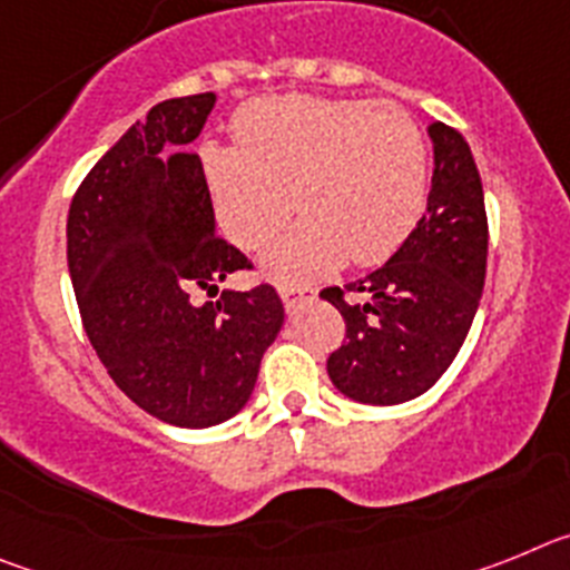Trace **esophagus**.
<instances>
[{"label":"esophagus","instance_id":"esophagus-1","mask_svg":"<svg viewBox=\"0 0 570 570\" xmlns=\"http://www.w3.org/2000/svg\"><path fill=\"white\" fill-rule=\"evenodd\" d=\"M314 294L311 288H299V285H279V296L282 302H285V308L294 311L296 305H299L302 299H308V296Z\"/></svg>","mask_w":570,"mask_h":570}]
</instances>
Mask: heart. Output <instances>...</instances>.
Returning <instances> with one entry per match:
<instances>
[{
    "label": "heart",
    "instance_id": "heart-1",
    "mask_svg": "<svg viewBox=\"0 0 570 570\" xmlns=\"http://www.w3.org/2000/svg\"><path fill=\"white\" fill-rule=\"evenodd\" d=\"M199 156L216 219L239 248L268 245L294 205L305 216L262 256L274 279H320L345 259L376 265L425 214L428 142L400 105L254 99L236 114L234 145L205 142Z\"/></svg>",
    "mask_w": 570,
    "mask_h": 570
}]
</instances>
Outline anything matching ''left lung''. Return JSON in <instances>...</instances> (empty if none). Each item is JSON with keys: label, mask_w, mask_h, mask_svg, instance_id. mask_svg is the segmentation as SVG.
<instances>
[{"label": "left lung", "mask_w": 570, "mask_h": 570, "mask_svg": "<svg viewBox=\"0 0 570 570\" xmlns=\"http://www.w3.org/2000/svg\"><path fill=\"white\" fill-rule=\"evenodd\" d=\"M434 176L428 208L382 268L325 288L345 320V345L328 360L340 394L362 405H400L434 387L460 354L485 285L488 219L471 148L442 122L428 125Z\"/></svg>", "instance_id": "8db88e82"}]
</instances>
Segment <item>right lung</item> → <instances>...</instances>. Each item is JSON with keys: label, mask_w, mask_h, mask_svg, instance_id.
Instances as JSON below:
<instances>
[{"label": "right lung", "mask_w": 570, "mask_h": 570, "mask_svg": "<svg viewBox=\"0 0 570 570\" xmlns=\"http://www.w3.org/2000/svg\"><path fill=\"white\" fill-rule=\"evenodd\" d=\"M214 105L216 94L154 105L90 168L68 214V271L90 345L136 405L176 428L239 414L285 322L271 285L194 302L248 268L216 236L203 163L188 150Z\"/></svg>", "instance_id": "right-lung-1"}]
</instances>
